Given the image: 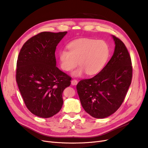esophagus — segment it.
<instances>
[{
    "mask_svg": "<svg viewBox=\"0 0 148 148\" xmlns=\"http://www.w3.org/2000/svg\"><path fill=\"white\" fill-rule=\"evenodd\" d=\"M71 83L72 85H77L78 84V81L77 79H72L71 82Z\"/></svg>",
    "mask_w": 148,
    "mask_h": 148,
    "instance_id": "1",
    "label": "esophagus"
}]
</instances>
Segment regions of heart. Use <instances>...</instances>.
<instances>
[{
  "instance_id": "heart-1",
  "label": "heart",
  "mask_w": 148,
  "mask_h": 148,
  "mask_svg": "<svg viewBox=\"0 0 148 148\" xmlns=\"http://www.w3.org/2000/svg\"><path fill=\"white\" fill-rule=\"evenodd\" d=\"M69 51L62 49L59 53L60 65L62 69L69 71L77 66L72 75L80 77L85 71L88 75L97 73L102 69L109 55V47L103 40L83 38L71 42Z\"/></svg>"
}]
</instances>
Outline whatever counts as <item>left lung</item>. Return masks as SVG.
<instances>
[{
	"mask_svg": "<svg viewBox=\"0 0 148 148\" xmlns=\"http://www.w3.org/2000/svg\"><path fill=\"white\" fill-rule=\"evenodd\" d=\"M114 54L100 72L77 85L80 102L92 117L104 119L113 114L122 105L132 79L131 58L124 43L112 35Z\"/></svg>",
	"mask_w": 148,
	"mask_h": 148,
	"instance_id": "1",
	"label": "left lung"
}]
</instances>
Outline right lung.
Returning <instances> with one entry per match:
<instances>
[{
    "label": "right lung",
    "instance_id": "add662e5",
    "mask_svg": "<svg viewBox=\"0 0 148 148\" xmlns=\"http://www.w3.org/2000/svg\"><path fill=\"white\" fill-rule=\"evenodd\" d=\"M66 31L42 32L29 39L18 57L16 81L31 113L49 118L60 110L62 93L71 78L56 66L55 52Z\"/></svg>",
    "mask_w": 148,
    "mask_h": 148
}]
</instances>
